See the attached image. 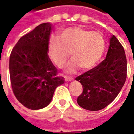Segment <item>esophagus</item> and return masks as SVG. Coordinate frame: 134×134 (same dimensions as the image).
Returning <instances> with one entry per match:
<instances>
[{
    "label": "esophagus",
    "instance_id": "esophagus-1",
    "mask_svg": "<svg viewBox=\"0 0 134 134\" xmlns=\"http://www.w3.org/2000/svg\"><path fill=\"white\" fill-rule=\"evenodd\" d=\"M64 80H65V81L70 82L74 80V78H73V77H69V76H64Z\"/></svg>",
    "mask_w": 134,
    "mask_h": 134
}]
</instances>
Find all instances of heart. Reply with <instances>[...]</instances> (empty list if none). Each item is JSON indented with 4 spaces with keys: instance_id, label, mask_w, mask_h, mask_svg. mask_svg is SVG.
<instances>
[{
    "instance_id": "1",
    "label": "heart",
    "mask_w": 134,
    "mask_h": 134,
    "mask_svg": "<svg viewBox=\"0 0 134 134\" xmlns=\"http://www.w3.org/2000/svg\"><path fill=\"white\" fill-rule=\"evenodd\" d=\"M105 49V40L100 32L80 27L66 29L49 42V55L59 67L64 65L71 52L73 58L64 67L67 73L75 72L80 67L84 70L93 67Z\"/></svg>"
}]
</instances>
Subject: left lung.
Wrapping results in <instances>:
<instances>
[{"mask_svg":"<svg viewBox=\"0 0 134 134\" xmlns=\"http://www.w3.org/2000/svg\"><path fill=\"white\" fill-rule=\"evenodd\" d=\"M126 75L127 61L124 47L112 35L105 59L97 67L76 77L83 90L77 99L78 105L92 111L105 108L120 93Z\"/></svg>","mask_w":134,"mask_h":134,"instance_id":"left-lung-1","label":"left lung"}]
</instances>
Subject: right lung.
Instances as JSON below:
<instances>
[{
  "label": "right lung",
  "mask_w": 134,
  "mask_h": 134,
  "mask_svg": "<svg viewBox=\"0 0 134 134\" xmlns=\"http://www.w3.org/2000/svg\"><path fill=\"white\" fill-rule=\"evenodd\" d=\"M52 24L44 23L23 36L10 53L11 87L17 100L31 110L51 103L54 90L64 82L48 56Z\"/></svg>",
  "instance_id": "add662e5"
}]
</instances>
